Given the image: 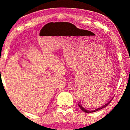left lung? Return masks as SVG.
<instances>
[{"label": "left lung", "instance_id": "obj_1", "mask_svg": "<svg viewBox=\"0 0 130 130\" xmlns=\"http://www.w3.org/2000/svg\"><path fill=\"white\" fill-rule=\"evenodd\" d=\"M111 101H110V102H109L108 103H107V104H105L104 105H103V106H102V107H101L100 108H98V109H95V110H93V111H88V110H87L86 109H85V108H84L81 106V104H80V102H79V103H78V105L79 106V107L80 108V109L82 110V111H83V112H86V113H91V112H96V111H99V110H100V109H102V108H104V107H105L107 106V105H108L109 103H110V102H111Z\"/></svg>", "mask_w": 130, "mask_h": 130}]
</instances>
